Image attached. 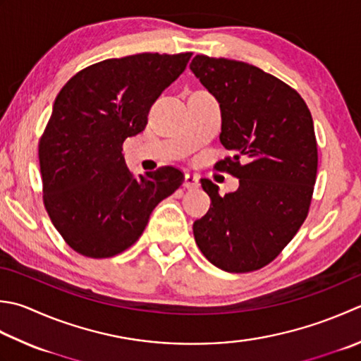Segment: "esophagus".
Returning a JSON list of instances; mask_svg holds the SVG:
<instances>
[{
	"label": "esophagus",
	"mask_w": 361,
	"mask_h": 361,
	"mask_svg": "<svg viewBox=\"0 0 361 361\" xmlns=\"http://www.w3.org/2000/svg\"><path fill=\"white\" fill-rule=\"evenodd\" d=\"M183 186H185L186 189H197V188L200 186V183H199V176H197V175L186 173V175H185V183H183Z\"/></svg>",
	"instance_id": "esophagus-1"
}]
</instances>
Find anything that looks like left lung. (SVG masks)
<instances>
[{
  "instance_id": "left-lung-1",
  "label": "left lung",
  "mask_w": 361,
  "mask_h": 361,
  "mask_svg": "<svg viewBox=\"0 0 361 361\" xmlns=\"http://www.w3.org/2000/svg\"><path fill=\"white\" fill-rule=\"evenodd\" d=\"M189 67L221 104V144L233 152L214 169L239 178L224 197L200 180L211 204L194 222L195 243L219 269L258 271L308 216L317 172L312 112L298 90L250 63L197 54Z\"/></svg>"
}]
</instances>
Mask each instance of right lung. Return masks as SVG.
<instances>
[{
	"instance_id": "obj_1",
	"label": "right lung",
	"mask_w": 361,
	"mask_h": 361,
	"mask_svg": "<svg viewBox=\"0 0 361 361\" xmlns=\"http://www.w3.org/2000/svg\"><path fill=\"white\" fill-rule=\"evenodd\" d=\"M192 53H140L104 59L70 78L39 140L44 204L72 249L89 258L118 255L142 235L154 207L185 175L162 166L136 178L123 142L142 133L152 104Z\"/></svg>"
}]
</instances>
